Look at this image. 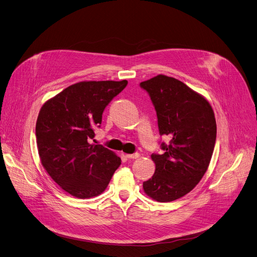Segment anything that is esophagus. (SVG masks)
<instances>
[{"label":"esophagus","mask_w":257,"mask_h":257,"mask_svg":"<svg viewBox=\"0 0 257 257\" xmlns=\"http://www.w3.org/2000/svg\"><path fill=\"white\" fill-rule=\"evenodd\" d=\"M126 157H127V158H129V159H136V158H139V157H140V153H133V154H127V155H126Z\"/></svg>","instance_id":"1"}]
</instances>
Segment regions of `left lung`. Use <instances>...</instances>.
<instances>
[{
  "mask_svg": "<svg viewBox=\"0 0 257 257\" xmlns=\"http://www.w3.org/2000/svg\"><path fill=\"white\" fill-rule=\"evenodd\" d=\"M155 107L162 154L153 153L154 176L144 182L145 192L160 202L189 193L206 174L216 143V119L209 102L174 78L157 75L140 83Z\"/></svg>",
  "mask_w": 257,
  "mask_h": 257,
  "instance_id": "left-lung-1",
  "label": "left lung"
}]
</instances>
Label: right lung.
Instances as JSON below:
<instances>
[{"instance_id":"1","label":"right lung","mask_w":257,"mask_h":257,"mask_svg":"<svg viewBox=\"0 0 257 257\" xmlns=\"http://www.w3.org/2000/svg\"><path fill=\"white\" fill-rule=\"evenodd\" d=\"M127 80L82 81L70 85L41 107L36 142L41 163L66 192L77 198L105 190L121 159L102 145H92L102 113Z\"/></svg>"}]
</instances>
